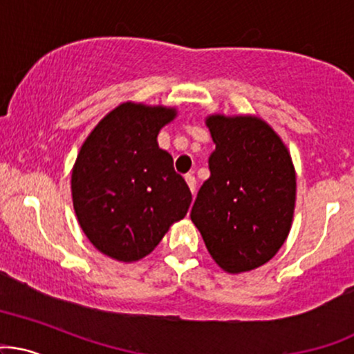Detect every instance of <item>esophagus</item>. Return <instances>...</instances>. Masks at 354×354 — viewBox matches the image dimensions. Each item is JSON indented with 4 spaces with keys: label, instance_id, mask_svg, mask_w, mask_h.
I'll list each match as a JSON object with an SVG mask.
<instances>
[{
    "label": "esophagus",
    "instance_id": "obj_1",
    "mask_svg": "<svg viewBox=\"0 0 354 354\" xmlns=\"http://www.w3.org/2000/svg\"><path fill=\"white\" fill-rule=\"evenodd\" d=\"M185 180H186V183H188L189 189H192L193 196H195V193H196V180H195V176H193V174H186Z\"/></svg>",
    "mask_w": 354,
    "mask_h": 354
}]
</instances>
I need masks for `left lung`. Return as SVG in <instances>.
<instances>
[{"instance_id":"8db88e82","label":"left lung","mask_w":354,"mask_h":354,"mask_svg":"<svg viewBox=\"0 0 354 354\" xmlns=\"http://www.w3.org/2000/svg\"><path fill=\"white\" fill-rule=\"evenodd\" d=\"M207 126L215 151L189 216L221 269H257L284 245L292 225V159L275 131L254 115H209Z\"/></svg>"}]
</instances>
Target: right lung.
<instances>
[{"label": "right lung", "instance_id": "1", "mask_svg": "<svg viewBox=\"0 0 354 354\" xmlns=\"http://www.w3.org/2000/svg\"><path fill=\"white\" fill-rule=\"evenodd\" d=\"M176 109L126 102L100 120L72 169L77 220L92 245L119 262L146 257L192 203L173 158L158 146Z\"/></svg>", "mask_w": 354, "mask_h": 354}]
</instances>
